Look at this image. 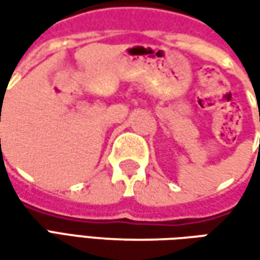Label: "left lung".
Here are the masks:
<instances>
[{"mask_svg": "<svg viewBox=\"0 0 260 260\" xmlns=\"http://www.w3.org/2000/svg\"><path fill=\"white\" fill-rule=\"evenodd\" d=\"M259 114H260V111H259Z\"/></svg>", "mask_w": 260, "mask_h": 260, "instance_id": "left-lung-1", "label": "left lung"}]
</instances>
